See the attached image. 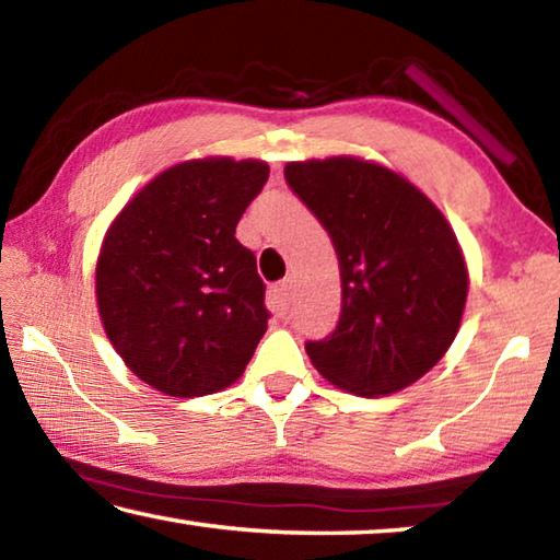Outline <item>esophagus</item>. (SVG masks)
Instances as JSON below:
<instances>
[{
	"mask_svg": "<svg viewBox=\"0 0 560 560\" xmlns=\"http://www.w3.org/2000/svg\"><path fill=\"white\" fill-rule=\"evenodd\" d=\"M273 299H277V303L281 306V311H289L291 308V301H293V283L291 281H281L277 283V287L271 289Z\"/></svg>",
	"mask_w": 560,
	"mask_h": 560,
	"instance_id": "obj_1",
	"label": "esophagus"
}]
</instances>
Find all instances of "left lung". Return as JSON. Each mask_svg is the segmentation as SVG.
<instances>
[{
	"label": "left lung",
	"instance_id": "1",
	"mask_svg": "<svg viewBox=\"0 0 560 560\" xmlns=\"http://www.w3.org/2000/svg\"><path fill=\"white\" fill-rule=\"evenodd\" d=\"M283 177L338 254L340 318L306 340L311 363L363 397L420 381L457 336L469 289L447 220L405 177L358 158L289 163Z\"/></svg>",
	"mask_w": 560,
	"mask_h": 560
}]
</instances>
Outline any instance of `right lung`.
I'll list each match as a JSON object with an SVG mask.
<instances>
[{"label":"right lung","mask_w":560,"mask_h":560,"mask_svg":"<svg viewBox=\"0 0 560 560\" xmlns=\"http://www.w3.org/2000/svg\"><path fill=\"white\" fill-rule=\"evenodd\" d=\"M267 179L261 160H189L140 189L106 232L96 267L103 328L155 390H222L267 334L257 257L234 236Z\"/></svg>","instance_id":"add662e5"}]
</instances>
